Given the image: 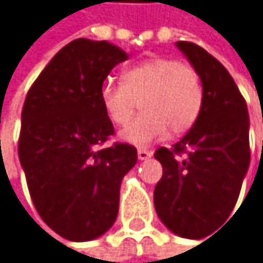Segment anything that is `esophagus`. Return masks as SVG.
<instances>
[{"label": "esophagus", "instance_id": "1", "mask_svg": "<svg viewBox=\"0 0 263 263\" xmlns=\"http://www.w3.org/2000/svg\"><path fill=\"white\" fill-rule=\"evenodd\" d=\"M137 156H139V160H146V159H149L151 156H153V151H149V149H139L137 151Z\"/></svg>", "mask_w": 263, "mask_h": 263}]
</instances>
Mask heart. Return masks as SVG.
<instances>
[{"instance_id": "heart-1", "label": "heart", "mask_w": 263, "mask_h": 263, "mask_svg": "<svg viewBox=\"0 0 263 263\" xmlns=\"http://www.w3.org/2000/svg\"><path fill=\"white\" fill-rule=\"evenodd\" d=\"M204 101L198 71L187 62L156 58L123 71L121 84L107 82L101 88V104L109 120L126 126L140 104L142 115L130 123L120 139L134 146H146L163 139L172 129L184 134L198 121Z\"/></svg>"}]
</instances>
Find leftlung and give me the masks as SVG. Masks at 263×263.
<instances>
[{
  "label": "left lung",
  "mask_w": 263,
  "mask_h": 263,
  "mask_svg": "<svg viewBox=\"0 0 263 263\" xmlns=\"http://www.w3.org/2000/svg\"><path fill=\"white\" fill-rule=\"evenodd\" d=\"M176 46L198 71L204 101L198 121L173 149L154 154L163 166L154 208L172 232L199 238L224 221L238 199L250 166V117L237 84L214 55L192 42Z\"/></svg>",
  "instance_id": "left-lung-1"
}]
</instances>
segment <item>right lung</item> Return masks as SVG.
<instances>
[{"label": "right lung", "mask_w": 263, "mask_h": 263, "mask_svg": "<svg viewBox=\"0 0 263 263\" xmlns=\"http://www.w3.org/2000/svg\"><path fill=\"white\" fill-rule=\"evenodd\" d=\"M126 59L114 43L76 39L49 61L25 100L18 157L28 189L42 220L71 241L112 228L121 181L137 162L127 143L98 149L114 134L103 82Z\"/></svg>", "instance_id": "obj_1"}]
</instances>
